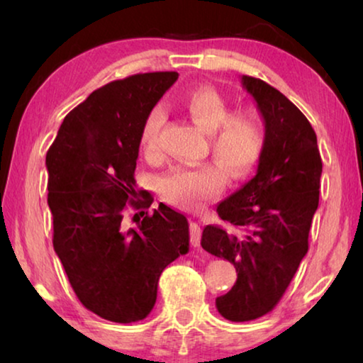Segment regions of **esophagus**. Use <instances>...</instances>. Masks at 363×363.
Returning a JSON list of instances; mask_svg holds the SVG:
<instances>
[{"mask_svg": "<svg viewBox=\"0 0 363 363\" xmlns=\"http://www.w3.org/2000/svg\"><path fill=\"white\" fill-rule=\"evenodd\" d=\"M190 243L194 247H200V238H201V227L196 220H190Z\"/></svg>", "mask_w": 363, "mask_h": 363, "instance_id": "34e87169", "label": "esophagus"}]
</instances>
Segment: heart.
I'll list each match as a JSON object with an SVG mask.
<instances>
[{
    "mask_svg": "<svg viewBox=\"0 0 363 363\" xmlns=\"http://www.w3.org/2000/svg\"><path fill=\"white\" fill-rule=\"evenodd\" d=\"M182 107L201 130L219 163L176 167L160 181V192L169 203L199 210L223 192L227 174L242 179L255 168L264 147V123L251 107L230 110L229 99L213 86H196L182 97ZM164 113L152 108L140 131V147L149 158L160 155V131Z\"/></svg>",
    "mask_w": 363,
    "mask_h": 363,
    "instance_id": "obj_1",
    "label": "heart"
}]
</instances>
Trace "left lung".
Here are the masks:
<instances>
[{"mask_svg": "<svg viewBox=\"0 0 363 363\" xmlns=\"http://www.w3.org/2000/svg\"><path fill=\"white\" fill-rule=\"evenodd\" d=\"M264 120L255 177L218 205L232 225H206L201 247L235 266L237 281L216 298L219 314L248 322L277 306L309 250L318 206L322 158L315 131L291 101L259 78L242 77Z\"/></svg>", "mask_w": 363, "mask_h": 363, "instance_id": "left-lung-1", "label": "left lung"}]
</instances>
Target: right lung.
I'll return each instance as SVG.
<instances>
[{"label": "right lung", "instance_id": "add662e5", "mask_svg": "<svg viewBox=\"0 0 363 363\" xmlns=\"http://www.w3.org/2000/svg\"><path fill=\"white\" fill-rule=\"evenodd\" d=\"M177 77L138 73L96 89L65 116L46 153L54 251L79 303L110 322L149 315L163 269L189 251L187 218L164 203L134 227L125 219L128 206L153 201L134 179L140 131Z\"/></svg>", "mask_w": 363, "mask_h": 363}]
</instances>
